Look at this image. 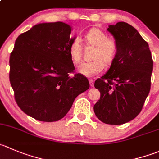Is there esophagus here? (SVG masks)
<instances>
[{
	"label": "esophagus",
	"instance_id": "obj_1",
	"mask_svg": "<svg viewBox=\"0 0 159 159\" xmlns=\"http://www.w3.org/2000/svg\"><path fill=\"white\" fill-rule=\"evenodd\" d=\"M89 84H90L91 87H93L94 86V81L92 79H89Z\"/></svg>",
	"mask_w": 159,
	"mask_h": 159
}]
</instances>
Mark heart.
Here are the masks:
<instances>
[{"instance_id": "1", "label": "heart", "mask_w": 159, "mask_h": 159, "mask_svg": "<svg viewBox=\"0 0 159 159\" xmlns=\"http://www.w3.org/2000/svg\"><path fill=\"white\" fill-rule=\"evenodd\" d=\"M86 44L95 47L92 62L83 63L78 66V72L85 77H94L101 73L105 68V63L110 65L115 61L118 54V46L112 39L98 29H92L84 35ZM68 54L74 64H79L82 58V47L78 39L72 41L68 47Z\"/></svg>"}]
</instances>
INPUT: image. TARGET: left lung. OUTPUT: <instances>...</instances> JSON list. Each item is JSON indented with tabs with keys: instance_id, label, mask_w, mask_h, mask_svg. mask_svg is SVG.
<instances>
[{
	"instance_id": "8db88e82",
	"label": "left lung",
	"mask_w": 159,
	"mask_h": 159,
	"mask_svg": "<svg viewBox=\"0 0 159 159\" xmlns=\"http://www.w3.org/2000/svg\"><path fill=\"white\" fill-rule=\"evenodd\" d=\"M107 31L118 46V54L108 71L95 81L100 98L94 112L102 122L120 125L142 109L151 89L153 61L148 43L136 29L120 21Z\"/></svg>"
}]
</instances>
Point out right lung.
<instances>
[{"label":"right lung","instance_id":"right-lung-1","mask_svg":"<svg viewBox=\"0 0 159 159\" xmlns=\"http://www.w3.org/2000/svg\"><path fill=\"white\" fill-rule=\"evenodd\" d=\"M72 28L66 23H39L16 39L10 56L9 78L20 109L43 122L62 119L75 98L89 89L68 54Z\"/></svg>","mask_w":159,"mask_h":159}]
</instances>
